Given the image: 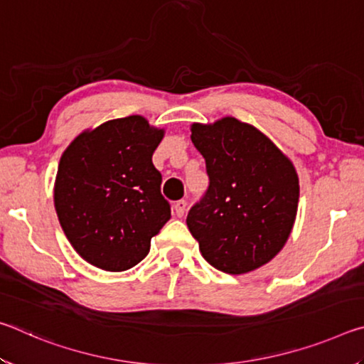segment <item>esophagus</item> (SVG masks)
<instances>
[{"label":"esophagus","mask_w":364,"mask_h":364,"mask_svg":"<svg viewBox=\"0 0 364 364\" xmlns=\"http://www.w3.org/2000/svg\"><path fill=\"white\" fill-rule=\"evenodd\" d=\"M186 207H188V202L184 200V199L176 200L175 204H173V208H175V212H176L178 217H183L184 212H186Z\"/></svg>","instance_id":"1"}]
</instances>
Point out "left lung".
<instances>
[{
    "label": "left lung",
    "mask_w": 364,
    "mask_h": 364,
    "mask_svg": "<svg viewBox=\"0 0 364 364\" xmlns=\"http://www.w3.org/2000/svg\"><path fill=\"white\" fill-rule=\"evenodd\" d=\"M208 188L186 223L202 257L220 271L260 268L284 247L299 205V176L284 154L252 125L225 117L194 123Z\"/></svg>",
    "instance_id": "obj_1"
}]
</instances>
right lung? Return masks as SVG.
Wrapping results in <instances>:
<instances>
[{
  "label": "right lung",
  "instance_id": "1",
  "mask_svg": "<svg viewBox=\"0 0 364 364\" xmlns=\"http://www.w3.org/2000/svg\"><path fill=\"white\" fill-rule=\"evenodd\" d=\"M164 132L141 115L102 123L60 157L54 205L67 239L86 262L125 271L149 254L171 217L152 154Z\"/></svg>",
  "mask_w": 364,
  "mask_h": 364
}]
</instances>
